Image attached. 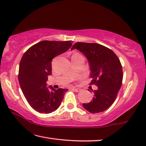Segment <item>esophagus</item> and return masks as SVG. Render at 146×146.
Listing matches in <instances>:
<instances>
[{"instance_id": "esophagus-1", "label": "esophagus", "mask_w": 146, "mask_h": 146, "mask_svg": "<svg viewBox=\"0 0 146 146\" xmlns=\"http://www.w3.org/2000/svg\"><path fill=\"white\" fill-rule=\"evenodd\" d=\"M73 91H76V92H80V91H81V89H80V88H73L72 89Z\"/></svg>"}]
</instances>
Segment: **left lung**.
Returning <instances> with one entry per match:
<instances>
[{"instance_id":"8db88e82","label":"left lung","mask_w":146,"mask_h":146,"mask_svg":"<svg viewBox=\"0 0 146 146\" xmlns=\"http://www.w3.org/2000/svg\"><path fill=\"white\" fill-rule=\"evenodd\" d=\"M77 49L88 60L90 66V84L98 86L93 100L83 106L91 113L108 110L114 102L121 88L123 72L119 58L113 50L95 43L76 42L72 50Z\"/></svg>"}]
</instances>
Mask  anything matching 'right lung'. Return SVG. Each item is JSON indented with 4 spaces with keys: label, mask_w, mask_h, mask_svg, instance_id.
Masks as SVG:
<instances>
[{
    "label": "right lung",
    "mask_w": 146,
    "mask_h": 146,
    "mask_svg": "<svg viewBox=\"0 0 146 146\" xmlns=\"http://www.w3.org/2000/svg\"><path fill=\"white\" fill-rule=\"evenodd\" d=\"M72 41L43 40L32 46L20 60L19 81L23 95L33 110L48 114L56 110L67 89L46 87L48 76L52 74L53 58L66 52Z\"/></svg>",
    "instance_id": "1"
}]
</instances>
